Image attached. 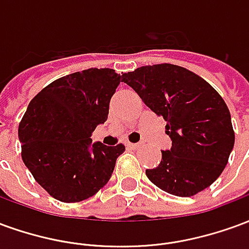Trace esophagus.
Wrapping results in <instances>:
<instances>
[{"label":"esophagus","instance_id":"esophagus-1","mask_svg":"<svg viewBox=\"0 0 249 249\" xmlns=\"http://www.w3.org/2000/svg\"><path fill=\"white\" fill-rule=\"evenodd\" d=\"M126 146L130 148V149H137V148H140V144H137V142H126Z\"/></svg>","mask_w":249,"mask_h":249}]
</instances>
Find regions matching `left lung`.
I'll use <instances>...</instances> for the list:
<instances>
[{"mask_svg":"<svg viewBox=\"0 0 249 249\" xmlns=\"http://www.w3.org/2000/svg\"><path fill=\"white\" fill-rule=\"evenodd\" d=\"M152 112L167 121L171 149L146 169L162 191L189 197L208 188L228 162L235 144L231 113L219 93L201 77L181 66L159 64L123 74Z\"/></svg>","mask_w":249,"mask_h":249,"instance_id":"8db88e82","label":"left lung"}]
</instances>
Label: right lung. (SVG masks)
<instances>
[{
    "label": "right lung",
    "mask_w": 249,
    "mask_h": 249,
    "mask_svg": "<svg viewBox=\"0 0 249 249\" xmlns=\"http://www.w3.org/2000/svg\"><path fill=\"white\" fill-rule=\"evenodd\" d=\"M120 82L113 69L90 68L53 81L30 101L18 126L22 160L57 200H85L112 176L125 146L92 142L90 136L108 119Z\"/></svg>",
    "instance_id": "obj_1"
}]
</instances>
